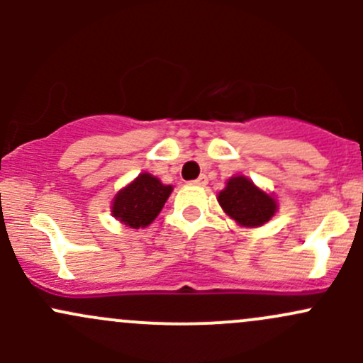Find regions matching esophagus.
Masks as SVG:
<instances>
[{"mask_svg": "<svg viewBox=\"0 0 363 363\" xmlns=\"http://www.w3.org/2000/svg\"><path fill=\"white\" fill-rule=\"evenodd\" d=\"M208 182V179H207V175H200L199 179H196L195 181V184H199V186H205Z\"/></svg>", "mask_w": 363, "mask_h": 363, "instance_id": "1", "label": "esophagus"}]
</instances>
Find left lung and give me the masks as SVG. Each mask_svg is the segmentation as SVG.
I'll return each instance as SVG.
<instances>
[{"label": "left lung", "mask_w": 363, "mask_h": 363, "mask_svg": "<svg viewBox=\"0 0 363 363\" xmlns=\"http://www.w3.org/2000/svg\"><path fill=\"white\" fill-rule=\"evenodd\" d=\"M219 203L230 218L244 226H259L269 221L276 212V200L256 188L250 179L232 177L219 193Z\"/></svg>", "instance_id": "left-lung-1"}]
</instances>
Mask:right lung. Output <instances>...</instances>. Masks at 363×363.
<instances>
[{"label": "right lung", "instance_id": "1", "mask_svg": "<svg viewBox=\"0 0 363 363\" xmlns=\"http://www.w3.org/2000/svg\"><path fill=\"white\" fill-rule=\"evenodd\" d=\"M172 186L161 184L151 174H140L113 199L112 214L130 228H144L155 221L163 208Z\"/></svg>", "mask_w": 363, "mask_h": 363}]
</instances>
